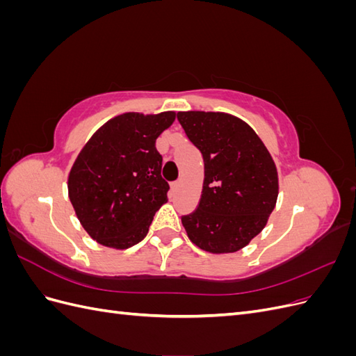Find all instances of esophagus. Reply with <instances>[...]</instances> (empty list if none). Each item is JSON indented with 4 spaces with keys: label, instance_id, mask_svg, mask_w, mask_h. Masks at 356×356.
I'll use <instances>...</instances> for the list:
<instances>
[{
    "label": "esophagus",
    "instance_id": "esophagus-1",
    "mask_svg": "<svg viewBox=\"0 0 356 356\" xmlns=\"http://www.w3.org/2000/svg\"><path fill=\"white\" fill-rule=\"evenodd\" d=\"M178 187H179V181H174V182H170V188H172V191H175Z\"/></svg>",
    "mask_w": 356,
    "mask_h": 356
}]
</instances>
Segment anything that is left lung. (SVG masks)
<instances>
[{"mask_svg":"<svg viewBox=\"0 0 356 356\" xmlns=\"http://www.w3.org/2000/svg\"><path fill=\"white\" fill-rule=\"evenodd\" d=\"M177 117L204 163L200 202L181 217L182 225L203 251H239L264 229L275 209V161L252 127L238 117L204 111H181Z\"/></svg>","mask_w":356,"mask_h":356,"instance_id":"obj_1","label":"left lung"}]
</instances>
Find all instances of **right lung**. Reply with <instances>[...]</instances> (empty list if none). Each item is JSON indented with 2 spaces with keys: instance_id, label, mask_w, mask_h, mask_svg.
Masks as SVG:
<instances>
[{
  "instance_id": "right-lung-1",
  "label": "right lung",
  "mask_w": 356,
  "mask_h": 356,
  "mask_svg": "<svg viewBox=\"0 0 356 356\" xmlns=\"http://www.w3.org/2000/svg\"><path fill=\"white\" fill-rule=\"evenodd\" d=\"M174 111L126 113L101 126L75 159L68 195L77 218L98 243L126 250L141 242L168 202L156 139Z\"/></svg>"
}]
</instances>
